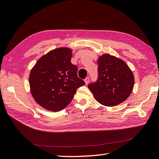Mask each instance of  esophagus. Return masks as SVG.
<instances>
[{"instance_id": "34e87169", "label": "esophagus", "mask_w": 159, "mask_h": 159, "mask_svg": "<svg viewBox=\"0 0 159 159\" xmlns=\"http://www.w3.org/2000/svg\"><path fill=\"white\" fill-rule=\"evenodd\" d=\"M89 77H87V78L84 79V83H85V84H87L89 83Z\"/></svg>"}]
</instances>
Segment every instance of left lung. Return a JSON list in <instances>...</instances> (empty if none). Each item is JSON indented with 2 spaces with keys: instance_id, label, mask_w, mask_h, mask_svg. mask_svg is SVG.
Here are the masks:
<instances>
[{
  "instance_id": "8db88e82",
  "label": "left lung",
  "mask_w": 159,
  "mask_h": 159,
  "mask_svg": "<svg viewBox=\"0 0 159 159\" xmlns=\"http://www.w3.org/2000/svg\"><path fill=\"white\" fill-rule=\"evenodd\" d=\"M98 79L88 87L101 105L113 107L128 98L134 85L132 71L124 60L105 54L99 56Z\"/></svg>"
}]
</instances>
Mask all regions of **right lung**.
<instances>
[{
    "label": "right lung",
    "mask_w": 159,
    "mask_h": 159,
    "mask_svg": "<svg viewBox=\"0 0 159 159\" xmlns=\"http://www.w3.org/2000/svg\"><path fill=\"white\" fill-rule=\"evenodd\" d=\"M72 50L59 48L37 61L30 75L31 95L41 107L51 111L66 107L76 92L85 84L77 76L78 68L70 62Z\"/></svg>",
    "instance_id": "add662e5"
}]
</instances>
